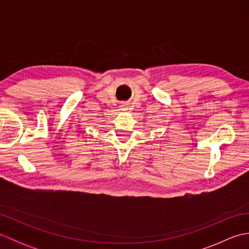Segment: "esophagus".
<instances>
[{"label": "esophagus", "instance_id": "obj_1", "mask_svg": "<svg viewBox=\"0 0 249 249\" xmlns=\"http://www.w3.org/2000/svg\"><path fill=\"white\" fill-rule=\"evenodd\" d=\"M121 107H122V108H123V110H125V109H126V106H125V105H122V106H121Z\"/></svg>", "mask_w": 249, "mask_h": 249}]
</instances>
